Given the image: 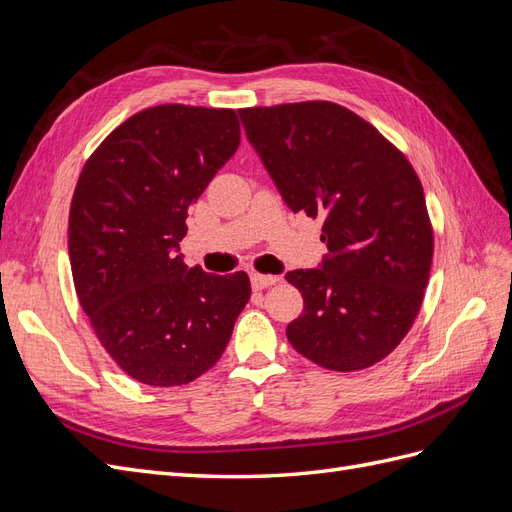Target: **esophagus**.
Listing matches in <instances>:
<instances>
[{
  "mask_svg": "<svg viewBox=\"0 0 512 512\" xmlns=\"http://www.w3.org/2000/svg\"><path fill=\"white\" fill-rule=\"evenodd\" d=\"M250 280H252V288H254V290H265V288L277 284V280H280V277H275V275H262V273H252Z\"/></svg>",
  "mask_w": 512,
  "mask_h": 512,
  "instance_id": "esophagus-1",
  "label": "esophagus"
}]
</instances>
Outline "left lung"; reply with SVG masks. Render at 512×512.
I'll list each match as a JSON object with an SVG mask.
<instances>
[{
  "instance_id": "left-lung-1",
  "label": "left lung",
  "mask_w": 512,
  "mask_h": 512,
  "mask_svg": "<svg viewBox=\"0 0 512 512\" xmlns=\"http://www.w3.org/2000/svg\"><path fill=\"white\" fill-rule=\"evenodd\" d=\"M239 117L286 205L322 218L329 247L320 269L286 273L303 294L288 342L333 371L382 361L408 335L429 282L421 179L371 123L335 102L241 108Z\"/></svg>"
}]
</instances>
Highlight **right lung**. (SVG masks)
<instances>
[{
	"label": "right lung",
	"mask_w": 512,
	"mask_h": 512,
	"mask_svg": "<svg viewBox=\"0 0 512 512\" xmlns=\"http://www.w3.org/2000/svg\"><path fill=\"white\" fill-rule=\"evenodd\" d=\"M241 141L232 108L160 104L108 134L76 181L68 252L76 297L138 382L181 386L222 356L250 301L243 271L188 267L185 218Z\"/></svg>",
	"instance_id": "add662e5"
}]
</instances>
